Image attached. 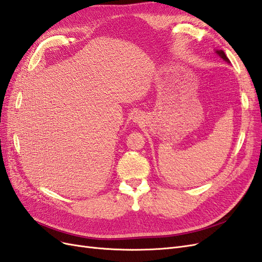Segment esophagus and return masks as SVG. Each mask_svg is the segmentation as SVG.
<instances>
[{"label":"esophagus","instance_id":"obj_1","mask_svg":"<svg viewBox=\"0 0 262 262\" xmlns=\"http://www.w3.org/2000/svg\"><path fill=\"white\" fill-rule=\"evenodd\" d=\"M134 122H140V120H142V117L138 114V115H136V116H134Z\"/></svg>","mask_w":262,"mask_h":262}]
</instances>
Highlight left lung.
<instances>
[{"mask_svg": "<svg viewBox=\"0 0 262 262\" xmlns=\"http://www.w3.org/2000/svg\"><path fill=\"white\" fill-rule=\"evenodd\" d=\"M215 53L219 55V57H221L222 59H223L224 61H226L227 63H231V62H229L228 58L226 57V54L224 53V51H223V50H215Z\"/></svg>", "mask_w": 262, "mask_h": 262, "instance_id": "1", "label": "left lung"}]
</instances>
